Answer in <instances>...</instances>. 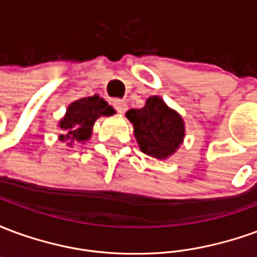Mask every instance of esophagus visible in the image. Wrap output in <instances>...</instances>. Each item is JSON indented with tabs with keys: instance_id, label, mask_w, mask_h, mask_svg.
Masks as SVG:
<instances>
[{
	"instance_id": "obj_1",
	"label": "esophagus",
	"mask_w": 257,
	"mask_h": 257,
	"mask_svg": "<svg viewBox=\"0 0 257 257\" xmlns=\"http://www.w3.org/2000/svg\"><path fill=\"white\" fill-rule=\"evenodd\" d=\"M112 107H114L118 112H125L126 111V108H128L126 103L123 100H121V99H114V100H112Z\"/></svg>"
}]
</instances>
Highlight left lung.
<instances>
[{
    "label": "left lung",
    "mask_w": 257,
    "mask_h": 257,
    "mask_svg": "<svg viewBox=\"0 0 257 257\" xmlns=\"http://www.w3.org/2000/svg\"><path fill=\"white\" fill-rule=\"evenodd\" d=\"M126 117L134 123L140 150L156 158H167L183 142L184 123L178 112L168 108L161 97L151 96L143 108H132Z\"/></svg>",
    "instance_id": "8db88e82"
}]
</instances>
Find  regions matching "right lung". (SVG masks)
<instances>
[{
  "instance_id": "1",
  "label": "right lung",
  "mask_w": 257,
  "mask_h": 257,
  "mask_svg": "<svg viewBox=\"0 0 257 257\" xmlns=\"http://www.w3.org/2000/svg\"><path fill=\"white\" fill-rule=\"evenodd\" d=\"M114 108L97 95L84 97L68 106L64 118L60 121V128L67 135H60V140L85 142L90 138L92 126L100 115H111ZM70 145V143H68Z\"/></svg>"
}]
</instances>
